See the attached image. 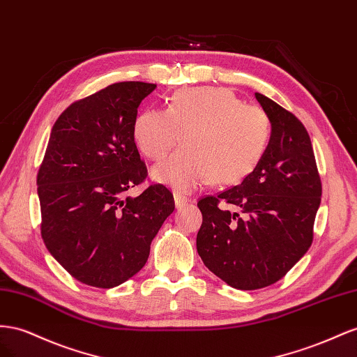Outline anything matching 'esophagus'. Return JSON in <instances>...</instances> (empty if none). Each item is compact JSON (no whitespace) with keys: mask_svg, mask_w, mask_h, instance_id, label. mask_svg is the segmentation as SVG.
Returning <instances> with one entry per match:
<instances>
[{"mask_svg":"<svg viewBox=\"0 0 357 357\" xmlns=\"http://www.w3.org/2000/svg\"><path fill=\"white\" fill-rule=\"evenodd\" d=\"M173 199H175V206H176V209L184 208L185 205H188V203L191 202L190 199H187V197H184V196H181V195H173Z\"/></svg>","mask_w":357,"mask_h":357,"instance_id":"obj_1","label":"esophagus"}]
</instances>
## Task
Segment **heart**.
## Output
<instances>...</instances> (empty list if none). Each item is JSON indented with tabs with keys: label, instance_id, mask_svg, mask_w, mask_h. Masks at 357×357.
Wrapping results in <instances>:
<instances>
[{
	"label": "heart",
	"instance_id": "heart-1",
	"mask_svg": "<svg viewBox=\"0 0 357 357\" xmlns=\"http://www.w3.org/2000/svg\"><path fill=\"white\" fill-rule=\"evenodd\" d=\"M181 134L182 146L151 176L187 195L209 179L233 184L245 178L266 149L271 124L261 109L220 86L179 89L166 110L146 109L133 124L136 145L149 160L165 158Z\"/></svg>",
	"mask_w": 357,
	"mask_h": 357
}]
</instances>
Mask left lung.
Returning <instances> with one entry per match:
<instances>
[{"instance_id":"1","label":"left lung","mask_w":357,"mask_h":357,"mask_svg":"<svg viewBox=\"0 0 357 357\" xmlns=\"http://www.w3.org/2000/svg\"><path fill=\"white\" fill-rule=\"evenodd\" d=\"M256 100L271 122L261 158L239 185L197 203L203 215L199 256L212 273L239 290L271 286L305 256L321 200L302 122L266 96L256 93Z\"/></svg>"}]
</instances>
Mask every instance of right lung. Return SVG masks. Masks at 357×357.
<instances>
[{"mask_svg": "<svg viewBox=\"0 0 357 357\" xmlns=\"http://www.w3.org/2000/svg\"><path fill=\"white\" fill-rule=\"evenodd\" d=\"M155 88L109 85L68 106L50 133L37 175L42 238L61 266L86 286L112 289L136 275L175 209L165 185L127 195L146 178L133 124L142 100Z\"/></svg>", "mask_w": 357, "mask_h": 357, "instance_id": "right-lung-1", "label": "right lung"}]
</instances>
